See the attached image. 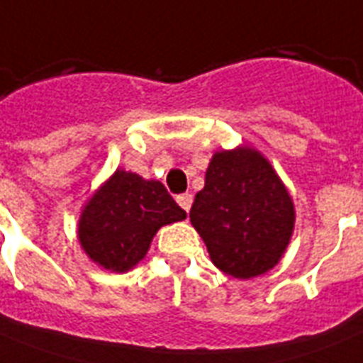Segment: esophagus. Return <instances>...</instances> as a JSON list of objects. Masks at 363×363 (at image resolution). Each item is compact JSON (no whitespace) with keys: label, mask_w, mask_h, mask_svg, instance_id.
Returning <instances> with one entry per match:
<instances>
[{"label":"esophagus","mask_w":363,"mask_h":363,"mask_svg":"<svg viewBox=\"0 0 363 363\" xmlns=\"http://www.w3.org/2000/svg\"><path fill=\"white\" fill-rule=\"evenodd\" d=\"M192 201H194V198H192V194H179V196H177V203L181 205L182 209L186 211H190V207H192Z\"/></svg>","instance_id":"obj_1"}]
</instances>
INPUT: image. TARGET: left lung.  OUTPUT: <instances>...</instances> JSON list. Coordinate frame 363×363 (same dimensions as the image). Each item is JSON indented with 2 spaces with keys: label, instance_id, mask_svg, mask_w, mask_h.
<instances>
[{
  "label": "left lung",
  "instance_id": "obj_1",
  "mask_svg": "<svg viewBox=\"0 0 363 363\" xmlns=\"http://www.w3.org/2000/svg\"><path fill=\"white\" fill-rule=\"evenodd\" d=\"M190 220L218 269L252 279L281 259L294 230V205L262 154L222 150L211 160Z\"/></svg>",
  "mask_w": 363,
  "mask_h": 363
}]
</instances>
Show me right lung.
<instances>
[{"instance_id":"1","label":"right lung","mask_w":363,"mask_h":363,"mask_svg":"<svg viewBox=\"0 0 363 363\" xmlns=\"http://www.w3.org/2000/svg\"><path fill=\"white\" fill-rule=\"evenodd\" d=\"M186 218L158 181L116 171L84 207L79 239L94 262L113 271H128L147 254L154 233Z\"/></svg>"}]
</instances>
